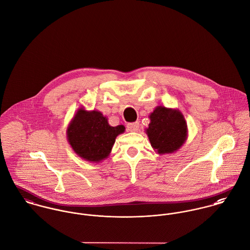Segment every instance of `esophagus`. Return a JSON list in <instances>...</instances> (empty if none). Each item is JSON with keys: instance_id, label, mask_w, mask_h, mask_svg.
I'll use <instances>...</instances> for the list:
<instances>
[{"instance_id": "obj_1", "label": "esophagus", "mask_w": 250, "mask_h": 250, "mask_svg": "<svg viewBox=\"0 0 250 250\" xmlns=\"http://www.w3.org/2000/svg\"><path fill=\"white\" fill-rule=\"evenodd\" d=\"M140 128V123L139 122H134V123H129L127 125V129L129 132H138Z\"/></svg>"}]
</instances>
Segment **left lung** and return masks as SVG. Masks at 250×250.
<instances>
[{
  "label": "left lung",
  "instance_id": "obj_1",
  "mask_svg": "<svg viewBox=\"0 0 250 250\" xmlns=\"http://www.w3.org/2000/svg\"><path fill=\"white\" fill-rule=\"evenodd\" d=\"M149 119L145 133L156 153H174L186 143L188 125L178 108L158 106L149 114Z\"/></svg>",
  "mask_w": 250,
  "mask_h": 250
}]
</instances>
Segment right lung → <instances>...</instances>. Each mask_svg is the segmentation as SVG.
I'll list each match as a JSON object with an SVG mask.
<instances>
[{
  "mask_svg": "<svg viewBox=\"0 0 250 250\" xmlns=\"http://www.w3.org/2000/svg\"><path fill=\"white\" fill-rule=\"evenodd\" d=\"M125 132L123 125L112 127L99 110L81 107L68 124L67 141L83 160L100 163L109 156L115 139Z\"/></svg>",
  "mask_w": 250,
  "mask_h": 250,
  "instance_id": "add662e5",
  "label": "right lung"
}]
</instances>
